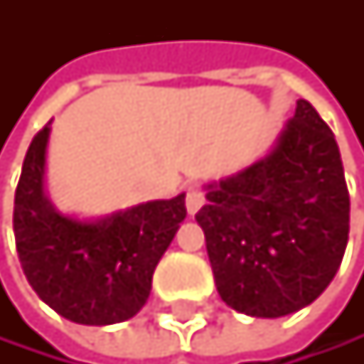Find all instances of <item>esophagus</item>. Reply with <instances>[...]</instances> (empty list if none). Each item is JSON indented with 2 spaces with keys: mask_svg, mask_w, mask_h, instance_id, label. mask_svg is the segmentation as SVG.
Instances as JSON below:
<instances>
[{
  "mask_svg": "<svg viewBox=\"0 0 364 364\" xmlns=\"http://www.w3.org/2000/svg\"><path fill=\"white\" fill-rule=\"evenodd\" d=\"M203 205H205V194H203V190H198V188H190V190H188V196H186L188 214H190V216H194Z\"/></svg>",
  "mask_w": 364,
  "mask_h": 364,
  "instance_id": "1",
  "label": "esophagus"
}]
</instances>
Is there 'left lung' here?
Listing matches in <instances>:
<instances>
[{
  "instance_id": "8db88e82",
  "label": "left lung",
  "mask_w": 364,
  "mask_h": 364,
  "mask_svg": "<svg viewBox=\"0 0 364 364\" xmlns=\"http://www.w3.org/2000/svg\"><path fill=\"white\" fill-rule=\"evenodd\" d=\"M205 198L196 223L229 308L286 316L334 279L349 235V192L334 133L308 100H297L267 155L207 183Z\"/></svg>"
}]
</instances>
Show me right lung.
I'll return each instance as SVG.
<instances>
[{
  "label": "right lung",
  "mask_w": 364,
  "mask_h": 364,
  "mask_svg": "<svg viewBox=\"0 0 364 364\" xmlns=\"http://www.w3.org/2000/svg\"><path fill=\"white\" fill-rule=\"evenodd\" d=\"M50 133L52 122L34 135L15 192L21 269L60 316L82 326L122 323L148 301L152 273L188 216L186 194L100 218L63 214L46 192Z\"/></svg>",
  "instance_id": "add662e5"
}]
</instances>
